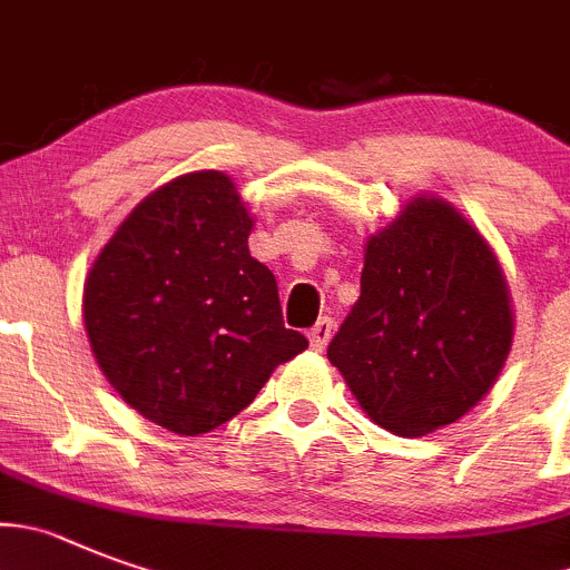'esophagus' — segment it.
<instances>
[{"mask_svg":"<svg viewBox=\"0 0 570 570\" xmlns=\"http://www.w3.org/2000/svg\"><path fill=\"white\" fill-rule=\"evenodd\" d=\"M331 336H333L331 316H322V320L311 327V333H307V338H311V347L316 350V353H322V350H325V344L331 342Z\"/></svg>","mask_w":570,"mask_h":570,"instance_id":"1","label":"esophagus"}]
</instances>
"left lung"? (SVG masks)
<instances>
[{
  "label": "left lung",
  "mask_w": 570,
  "mask_h": 570,
  "mask_svg": "<svg viewBox=\"0 0 570 570\" xmlns=\"http://www.w3.org/2000/svg\"><path fill=\"white\" fill-rule=\"evenodd\" d=\"M503 271L461 214L417 197L367 243L362 296L327 358L375 424L424 435L472 410L511 347Z\"/></svg>",
  "instance_id": "obj_1"
}]
</instances>
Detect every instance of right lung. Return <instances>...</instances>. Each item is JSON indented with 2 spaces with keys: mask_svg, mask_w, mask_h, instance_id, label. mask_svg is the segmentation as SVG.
Returning a JSON list of instances; mask_svg holds the SVG:
<instances>
[{
  "mask_svg": "<svg viewBox=\"0 0 570 570\" xmlns=\"http://www.w3.org/2000/svg\"><path fill=\"white\" fill-rule=\"evenodd\" d=\"M248 234L226 175H183L129 214L83 282L98 367L177 435L232 421L276 364L307 347L282 322L276 279L248 254Z\"/></svg>",
  "mask_w": 570,
  "mask_h": 570,
  "instance_id": "1",
  "label": "right lung"
}]
</instances>
